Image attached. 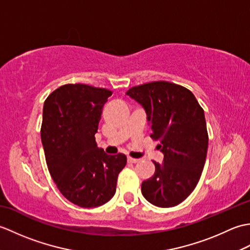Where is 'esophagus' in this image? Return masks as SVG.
Wrapping results in <instances>:
<instances>
[{
  "mask_svg": "<svg viewBox=\"0 0 250 250\" xmlns=\"http://www.w3.org/2000/svg\"><path fill=\"white\" fill-rule=\"evenodd\" d=\"M139 161H140V159H134V158L128 157V162H130V163H137Z\"/></svg>",
  "mask_w": 250,
  "mask_h": 250,
  "instance_id": "34e87169",
  "label": "esophagus"
}]
</instances>
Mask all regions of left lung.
<instances>
[{"mask_svg":"<svg viewBox=\"0 0 250 250\" xmlns=\"http://www.w3.org/2000/svg\"><path fill=\"white\" fill-rule=\"evenodd\" d=\"M126 94L144 107L152 140L164 155L153 162L156 172L142 184L144 198L158 207L182 203L198 185L203 171L208 134L204 110L193 93L179 84L152 82L135 86Z\"/></svg>","mask_w":250,"mask_h":250,"instance_id":"obj_1","label":"left lung"}]
</instances>
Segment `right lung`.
<instances>
[{
	"mask_svg": "<svg viewBox=\"0 0 250 250\" xmlns=\"http://www.w3.org/2000/svg\"><path fill=\"white\" fill-rule=\"evenodd\" d=\"M111 91L83 83L55 90L43 108L41 137L47 167L65 198L84 208L105 204L125 167L122 153L109 156L95 143L104 104Z\"/></svg>",
	"mask_w": 250,
	"mask_h": 250,
	"instance_id": "obj_1",
	"label": "right lung"
}]
</instances>
